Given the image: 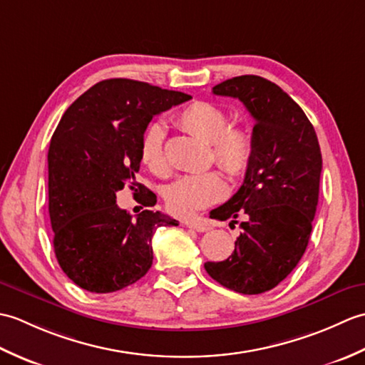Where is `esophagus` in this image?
Here are the masks:
<instances>
[{
    "mask_svg": "<svg viewBox=\"0 0 365 365\" xmlns=\"http://www.w3.org/2000/svg\"><path fill=\"white\" fill-rule=\"evenodd\" d=\"M185 226L192 229V230H196V232H207V230L212 229V227L208 226V224H207L205 221H202V220H191V221H187V222H185Z\"/></svg>",
    "mask_w": 365,
    "mask_h": 365,
    "instance_id": "1",
    "label": "esophagus"
}]
</instances>
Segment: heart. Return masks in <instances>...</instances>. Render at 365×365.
<instances>
[{
    "label": "heart",
    "mask_w": 365,
    "mask_h": 365,
    "mask_svg": "<svg viewBox=\"0 0 365 365\" xmlns=\"http://www.w3.org/2000/svg\"><path fill=\"white\" fill-rule=\"evenodd\" d=\"M174 119L178 127L210 144L212 158L224 173L242 177L250 170L255 153L252 130L246 125H229V114L220 105L196 100L182 108ZM139 157L153 174L169 173L163 123L152 122L143 131ZM226 190L224 178L216 170H207L178 177L169 185L165 199L169 212L190 218L221 200Z\"/></svg>",
    "instance_id": "obj_1"
}]
</instances>
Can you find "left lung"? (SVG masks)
Listing matches in <instances>:
<instances>
[{
    "instance_id": "8db88e82",
    "label": "left lung",
    "mask_w": 365,
    "mask_h": 365,
    "mask_svg": "<svg viewBox=\"0 0 365 365\" xmlns=\"http://www.w3.org/2000/svg\"><path fill=\"white\" fill-rule=\"evenodd\" d=\"M215 96L234 97L251 113L255 153L240 190L212 218L243 229L222 262H207L216 282L259 294L282 282L304 254L319 204L322 152L311 120L277 84L257 75L216 84Z\"/></svg>"
}]
</instances>
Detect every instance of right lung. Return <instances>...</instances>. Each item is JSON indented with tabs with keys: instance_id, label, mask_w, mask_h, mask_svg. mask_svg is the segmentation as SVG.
<instances>
[{
	"instance_id": "right-lung-1",
	"label": "right lung",
	"mask_w": 365,
	"mask_h": 365,
	"mask_svg": "<svg viewBox=\"0 0 365 365\" xmlns=\"http://www.w3.org/2000/svg\"><path fill=\"white\" fill-rule=\"evenodd\" d=\"M191 96L149 83L111 78L94 84L67 108L48 149V212L53 246L68 279L92 293H111L139 281L152 267V237L178 226L160 212L133 218L115 204L130 185L155 205L153 192L136 182L139 141L153 115Z\"/></svg>"
}]
</instances>
